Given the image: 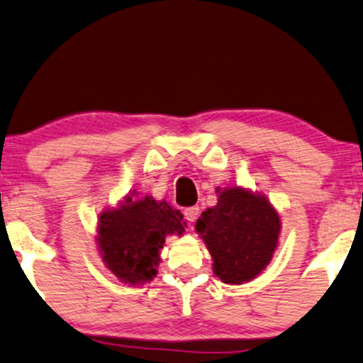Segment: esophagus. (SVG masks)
I'll list each match as a JSON object with an SVG mask.
<instances>
[{
  "instance_id": "1",
  "label": "esophagus",
  "mask_w": 363,
  "mask_h": 363,
  "mask_svg": "<svg viewBox=\"0 0 363 363\" xmlns=\"http://www.w3.org/2000/svg\"><path fill=\"white\" fill-rule=\"evenodd\" d=\"M183 214H185L188 223H194V220H196V218H198V214H199V208L198 206L186 208L185 211H183Z\"/></svg>"
}]
</instances>
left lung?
<instances>
[{
  "instance_id": "obj_1",
  "label": "left lung",
  "mask_w": 363,
  "mask_h": 363,
  "mask_svg": "<svg viewBox=\"0 0 363 363\" xmlns=\"http://www.w3.org/2000/svg\"><path fill=\"white\" fill-rule=\"evenodd\" d=\"M218 204L196 220L206 244L213 272L224 283L242 285L262 273L278 247L281 223L269 199L245 188L218 191Z\"/></svg>"
}]
</instances>
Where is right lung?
<instances>
[{"label": "right lung", "instance_id": "obj_1", "mask_svg": "<svg viewBox=\"0 0 363 363\" xmlns=\"http://www.w3.org/2000/svg\"><path fill=\"white\" fill-rule=\"evenodd\" d=\"M178 209L152 196H128L119 208L99 214L96 242L104 265L121 281L143 285L157 275L167 235L185 233Z\"/></svg>", "mask_w": 363, "mask_h": 363}]
</instances>
